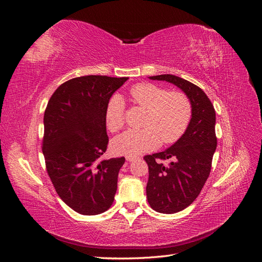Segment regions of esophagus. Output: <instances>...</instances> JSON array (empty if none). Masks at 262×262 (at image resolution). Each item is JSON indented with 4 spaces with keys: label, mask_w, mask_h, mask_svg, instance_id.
Listing matches in <instances>:
<instances>
[{
    "label": "esophagus",
    "mask_w": 262,
    "mask_h": 262,
    "mask_svg": "<svg viewBox=\"0 0 262 262\" xmlns=\"http://www.w3.org/2000/svg\"><path fill=\"white\" fill-rule=\"evenodd\" d=\"M134 160H137V156H126V161L128 162H133Z\"/></svg>",
    "instance_id": "1"
}]
</instances>
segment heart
Returning <instances> with one entry per match:
<instances>
[{"label":"heart","mask_w":262,"mask_h":262,"mask_svg":"<svg viewBox=\"0 0 262 262\" xmlns=\"http://www.w3.org/2000/svg\"><path fill=\"white\" fill-rule=\"evenodd\" d=\"M140 107L146 109L143 129L129 130L118 136L112 148L118 155L137 156L158 147L161 143L171 144L178 141L191 120L192 107L186 94L167 92L150 83L138 84L130 92ZM106 124L109 131L117 132L124 124V101L116 95L106 107Z\"/></svg>","instance_id":"heart-1"}]
</instances>
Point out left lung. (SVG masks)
Instances as JSON below:
<instances>
[{
    "label": "left lung",
    "mask_w": 262,
    "mask_h": 262,
    "mask_svg": "<svg viewBox=\"0 0 262 262\" xmlns=\"http://www.w3.org/2000/svg\"><path fill=\"white\" fill-rule=\"evenodd\" d=\"M166 81L184 92L192 107L191 120L181 138L164 152L144 156L148 166L146 196L156 212L172 214L189 207L207 181L217 141L215 110L205 93L196 85L171 74L149 76ZM171 159L168 166L162 160Z\"/></svg>",
    "instance_id": "left-lung-1"
}]
</instances>
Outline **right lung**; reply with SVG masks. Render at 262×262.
Returning <instances> with one entry per match:
<instances>
[{
    "label": "right lung",
    "mask_w": 262,
    "mask_h": 262,
    "mask_svg": "<svg viewBox=\"0 0 262 262\" xmlns=\"http://www.w3.org/2000/svg\"><path fill=\"white\" fill-rule=\"evenodd\" d=\"M128 77L87 75L60 85L47 105L42 153L58 195L83 215L107 211L125 158L101 160L106 152V107Z\"/></svg>",
    "instance_id": "add662e5"
}]
</instances>
